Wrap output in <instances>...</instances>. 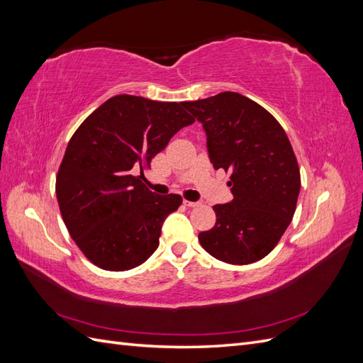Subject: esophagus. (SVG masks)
<instances>
[{"label":"esophagus","instance_id":"34e87169","mask_svg":"<svg viewBox=\"0 0 363 363\" xmlns=\"http://www.w3.org/2000/svg\"><path fill=\"white\" fill-rule=\"evenodd\" d=\"M183 203H184V206H188V207H196V206L200 204V203H196V201H189V200H184Z\"/></svg>","mask_w":363,"mask_h":363}]
</instances>
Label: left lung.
Instances as JSON below:
<instances>
[{"label":"left lung","mask_w":363,"mask_h":363,"mask_svg":"<svg viewBox=\"0 0 363 363\" xmlns=\"http://www.w3.org/2000/svg\"><path fill=\"white\" fill-rule=\"evenodd\" d=\"M182 106L203 124L215 169L230 172L233 200L216 204L201 247L218 260L248 265L268 256L292 221L301 177L291 142L267 108L238 92Z\"/></svg>","instance_id":"left-lung-1"}]
</instances>
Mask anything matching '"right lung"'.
I'll use <instances>...</instances> for the list:
<instances>
[{"instance_id":"add662e5","label":"right lung","mask_w":363,"mask_h":363,"mask_svg":"<svg viewBox=\"0 0 363 363\" xmlns=\"http://www.w3.org/2000/svg\"><path fill=\"white\" fill-rule=\"evenodd\" d=\"M194 123L182 103L116 95L75 130L56 194L71 238L95 267L127 271L157 250L164 218L183 200L177 194H152L142 182L144 169L180 128Z\"/></svg>"}]
</instances>
